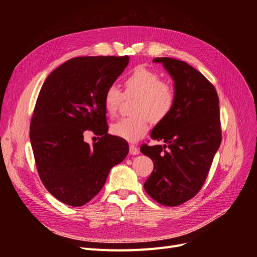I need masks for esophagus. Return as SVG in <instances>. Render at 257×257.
<instances>
[{"label": "esophagus", "mask_w": 257, "mask_h": 257, "mask_svg": "<svg viewBox=\"0 0 257 257\" xmlns=\"http://www.w3.org/2000/svg\"><path fill=\"white\" fill-rule=\"evenodd\" d=\"M130 153L133 155H137L139 153L138 148L135 145H130Z\"/></svg>", "instance_id": "obj_1"}]
</instances>
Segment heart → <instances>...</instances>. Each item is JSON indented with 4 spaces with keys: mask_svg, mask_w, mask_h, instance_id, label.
<instances>
[{
    "mask_svg": "<svg viewBox=\"0 0 257 257\" xmlns=\"http://www.w3.org/2000/svg\"><path fill=\"white\" fill-rule=\"evenodd\" d=\"M124 87L126 96H137L133 108L136 114L114 122L111 124L110 132L124 141L136 143L148 133L151 119L159 122L173 110L176 94L172 85L162 81L159 73L145 66L135 67L124 79ZM122 99L123 94L116 85L108 87L104 95L107 114L115 115Z\"/></svg>",
    "mask_w": 257,
    "mask_h": 257,
    "instance_id": "obj_1",
    "label": "heart"
}]
</instances>
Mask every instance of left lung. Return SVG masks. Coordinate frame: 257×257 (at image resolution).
<instances>
[{
	"label": "left lung",
	"mask_w": 257,
	"mask_h": 257,
	"mask_svg": "<svg viewBox=\"0 0 257 257\" xmlns=\"http://www.w3.org/2000/svg\"><path fill=\"white\" fill-rule=\"evenodd\" d=\"M175 81L173 110L151 132L164 146L143 145L154 168L144 188L157 203L175 207L193 198L204 185L222 141L219 96L213 84L183 61L155 58Z\"/></svg>",
	"instance_id": "left-lung-1"
}]
</instances>
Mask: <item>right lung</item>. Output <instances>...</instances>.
<instances>
[{
  "mask_svg": "<svg viewBox=\"0 0 257 257\" xmlns=\"http://www.w3.org/2000/svg\"><path fill=\"white\" fill-rule=\"evenodd\" d=\"M128 57H78L47 77L30 124L38 175L48 192L68 206L87 204L102 190L110 169L128 153L127 142L108 134L104 95ZM87 130L102 137L89 145Z\"/></svg>",
  "mask_w": 257,
  "mask_h": 257,
  "instance_id": "1",
  "label": "right lung"
}]
</instances>
